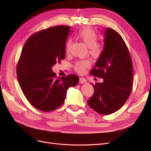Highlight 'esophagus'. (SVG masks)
Masks as SVG:
<instances>
[{
	"mask_svg": "<svg viewBox=\"0 0 151 151\" xmlns=\"http://www.w3.org/2000/svg\"><path fill=\"white\" fill-rule=\"evenodd\" d=\"M87 81L84 77H80L79 78V83L81 84H84V83H86Z\"/></svg>",
	"mask_w": 151,
	"mask_h": 151,
	"instance_id": "esophagus-1",
	"label": "esophagus"
}]
</instances>
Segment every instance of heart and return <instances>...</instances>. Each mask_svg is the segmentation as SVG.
Listing matches in <instances>:
<instances>
[{"label": "heart", "instance_id": "heart-1", "mask_svg": "<svg viewBox=\"0 0 151 151\" xmlns=\"http://www.w3.org/2000/svg\"><path fill=\"white\" fill-rule=\"evenodd\" d=\"M77 37L88 47L89 52L91 56L94 58H98L103 53V45L101 42L98 41V35L93 29L89 27H85L81 29L77 33ZM71 45V40H68L66 43L65 51L68 53ZM91 65L89 60H83L77 62L74 66V70L79 74H83L86 68Z\"/></svg>", "mask_w": 151, "mask_h": 151}]
</instances>
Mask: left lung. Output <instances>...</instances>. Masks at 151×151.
<instances>
[{"label": "left lung", "mask_w": 151, "mask_h": 151, "mask_svg": "<svg viewBox=\"0 0 151 151\" xmlns=\"http://www.w3.org/2000/svg\"><path fill=\"white\" fill-rule=\"evenodd\" d=\"M103 53L91 70V76L104 79L96 83L88 101L90 108L101 115L118 111L129 98L132 88L133 66L130 52L117 31L107 28Z\"/></svg>", "instance_id": "1"}]
</instances>
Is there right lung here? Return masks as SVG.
I'll use <instances>...</instances> for the list:
<instances>
[{
  "mask_svg": "<svg viewBox=\"0 0 151 151\" xmlns=\"http://www.w3.org/2000/svg\"><path fill=\"white\" fill-rule=\"evenodd\" d=\"M70 27L56 26L32 35L27 40L17 63V76L27 100L35 108L48 112L60 107L67 90L77 84L74 74L57 77L52 67L65 58Z\"/></svg>",
  "mask_w": 151,
  "mask_h": 151,
  "instance_id": "obj_1",
  "label": "right lung"
}]
</instances>
